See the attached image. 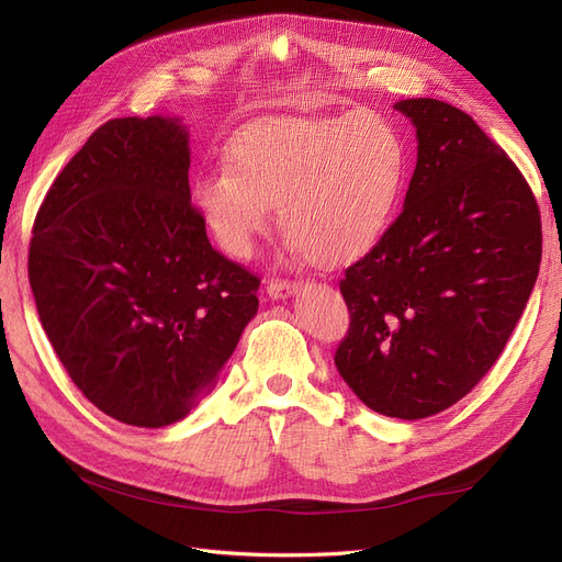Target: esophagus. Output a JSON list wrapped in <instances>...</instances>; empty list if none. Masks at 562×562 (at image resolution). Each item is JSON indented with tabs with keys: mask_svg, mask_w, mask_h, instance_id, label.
Here are the masks:
<instances>
[{
	"mask_svg": "<svg viewBox=\"0 0 562 562\" xmlns=\"http://www.w3.org/2000/svg\"><path fill=\"white\" fill-rule=\"evenodd\" d=\"M297 281H291V279H271L269 283H267V293H269V297H274V300H283V297H288L291 293H295L297 291Z\"/></svg>",
	"mask_w": 562,
	"mask_h": 562,
	"instance_id": "34e87169",
	"label": "esophagus"
}]
</instances>
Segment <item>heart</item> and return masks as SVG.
I'll return each instance as SVG.
<instances>
[{
	"instance_id": "obj_1",
	"label": "heart",
	"mask_w": 562,
	"mask_h": 562,
	"mask_svg": "<svg viewBox=\"0 0 562 562\" xmlns=\"http://www.w3.org/2000/svg\"><path fill=\"white\" fill-rule=\"evenodd\" d=\"M405 171L403 135L375 110L271 116L234 135L223 168L194 178L192 199L234 258H248L277 206L293 248L321 267H345L380 244Z\"/></svg>"
}]
</instances>
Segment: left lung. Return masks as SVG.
I'll use <instances>...</instances> for the list:
<instances>
[{
	"label": "left lung",
	"mask_w": 562,
	"mask_h": 562,
	"mask_svg": "<svg viewBox=\"0 0 562 562\" xmlns=\"http://www.w3.org/2000/svg\"><path fill=\"white\" fill-rule=\"evenodd\" d=\"M417 128L401 215L347 267L339 375L370 411L436 415L495 366L535 288L541 217L530 184L473 119L434 98L396 103Z\"/></svg>",
	"instance_id": "1"
}]
</instances>
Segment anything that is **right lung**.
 Masks as SVG:
<instances>
[{"label":"right lung","mask_w":562,"mask_h":562,"mask_svg":"<svg viewBox=\"0 0 562 562\" xmlns=\"http://www.w3.org/2000/svg\"><path fill=\"white\" fill-rule=\"evenodd\" d=\"M27 277L67 375L98 411L159 429L215 386L260 277L217 252L171 116L110 119L50 184Z\"/></svg>","instance_id":"add662e5"}]
</instances>
